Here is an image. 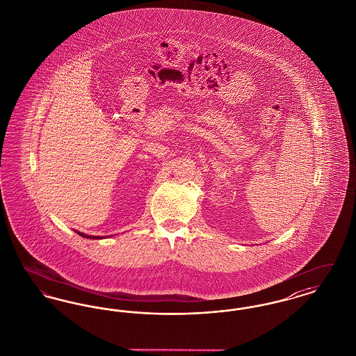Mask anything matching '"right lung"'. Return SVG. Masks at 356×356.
<instances>
[{
  "label": "right lung",
  "mask_w": 356,
  "mask_h": 356,
  "mask_svg": "<svg viewBox=\"0 0 356 356\" xmlns=\"http://www.w3.org/2000/svg\"><path fill=\"white\" fill-rule=\"evenodd\" d=\"M80 236L85 237V238H96V240H99V238H105L106 236H93V235H86V234H83V232H79V231H76Z\"/></svg>",
  "instance_id": "1"
}]
</instances>
